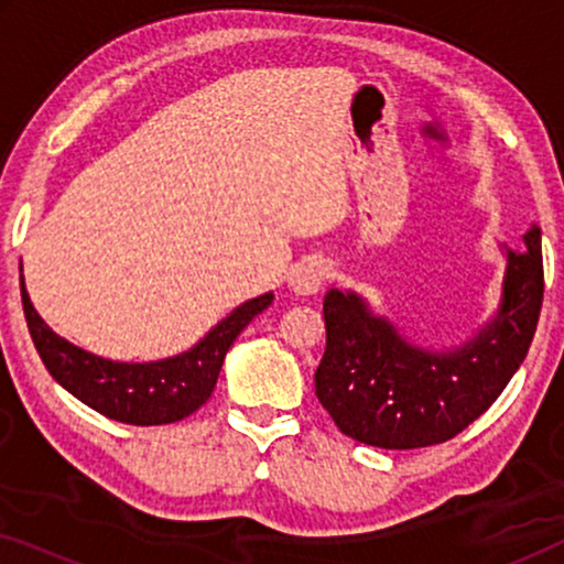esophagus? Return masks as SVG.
<instances>
[{
	"mask_svg": "<svg viewBox=\"0 0 564 564\" xmlns=\"http://www.w3.org/2000/svg\"><path fill=\"white\" fill-rule=\"evenodd\" d=\"M330 276V267L326 264L323 259H305L300 261V264L292 269L290 274V288L295 295H315L323 288V282H326Z\"/></svg>",
	"mask_w": 564,
	"mask_h": 564,
	"instance_id": "esophagus-1",
	"label": "esophagus"
}]
</instances>
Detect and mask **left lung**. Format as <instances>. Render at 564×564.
Segmentation results:
<instances>
[{"mask_svg": "<svg viewBox=\"0 0 564 564\" xmlns=\"http://www.w3.org/2000/svg\"><path fill=\"white\" fill-rule=\"evenodd\" d=\"M500 251L496 313L449 349L413 344L359 292L328 290L315 395L341 434L380 449H421L449 442L496 403L527 359L542 313V228L523 234V249Z\"/></svg>", "mask_w": 564, "mask_h": 564, "instance_id": "left-lung-1", "label": "left lung"}]
</instances>
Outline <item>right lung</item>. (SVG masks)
Listing matches in <instances>:
<instances>
[{"mask_svg":"<svg viewBox=\"0 0 564 564\" xmlns=\"http://www.w3.org/2000/svg\"><path fill=\"white\" fill-rule=\"evenodd\" d=\"M22 311L45 369L61 388L91 411L133 426H161L187 419L207 403L218 382L223 359L238 334L272 305L274 295L246 300L213 326L192 349L156 361H115L97 357L66 341L30 303L25 276L20 274Z\"/></svg>","mask_w":564,"mask_h":564,"instance_id":"1","label":"right lung"}]
</instances>
